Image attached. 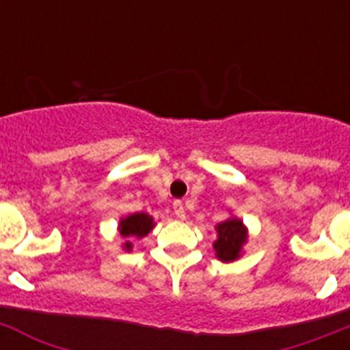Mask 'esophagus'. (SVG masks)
Returning a JSON list of instances; mask_svg holds the SVG:
<instances>
[{"label": "esophagus", "mask_w": 350, "mask_h": 350, "mask_svg": "<svg viewBox=\"0 0 350 350\" xmlns=\"http://www.w3.org/2000/svg\"><path fill=\"white\" fill-rule=\"evenodd\" d=\"M174 213H176V217L179 218V220H185V217H187V211H185V206L181 200H174Z\"/></svg>", "instance_id": "1"}]
</instances>
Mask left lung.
Here are the masks:
<instances>
[{"mask_svg": "<svg viewBox=\"0 0 350 350\" xmlns=\"http://www.w3.org/2000/svg\"><path fill=\"white\" fill-rule=\"evenodd\" d=\"M217 241L213 243L215 254L224 262H232L239 259L241 255L243 245L247 243L248 234L247 227L243 226V220L232 217L227 218L217 226Z\"/></svg>", "mask_w": 350, "mask_h": 350, "instance_id": "8db88e82", "label": "left lung"}]
</instances>
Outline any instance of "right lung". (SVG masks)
<instances>
[{
  "label": "right lung",
  "mask_w": 350,
  "mask_h": 350,
  "mask_svg": "<svg viewBox=\"0 0 350 350\" xmlns=\"http://www.w3.org/2000/svg\"><path fill=\"white\" fill-rule=\"evenodd\" d=\"M153 227V218L150 215H146V213H133V215H129L126 218H121L120 234L124 238V250H132V239L144 238Z\"/></svg>",
  "instance_id": "1"
}]
</instances>
